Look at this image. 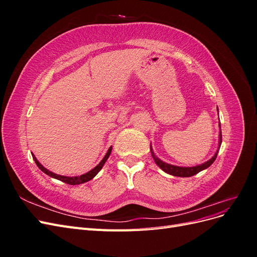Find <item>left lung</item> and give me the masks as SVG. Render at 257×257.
Returning a JSON list of instances; mask_svg holds the SVG:
<instances>
[{
    "instance_id": "obj_1",
    "label": "left lung",
    "mask_w": 257,
    "mask_h": 257,
    "mask_svg": "<svg viewBox=\"0 0 257 257\" xmlns=\"http://www.w3.org/2000/svg\"><path fill=\"white\" fill-rule=\"evenodd\" d=\"M220 126V130H221V124H219ZM221 144H222V132L220 131V138H219V149L221 147ZM150 149H151V154H152V158L153 160L155 161V163H157V165L162 169L164 170L165 173L169 174V175H173V176H176V177H192L194 175L198 174L199 172H201V170H204L206 168H208L210 165L212 164V163L215 161L216 159V155H217V152H219V149H217V151L215 152V154L213 155V157L210 159L209 161L205 162L204 164H200V165H197V166H194V167H180V166H175V165H170V164H167V163L161 161L159 158H157V155H155L152 151V148L150 146Z\"/></svg>"
}]
</instances>
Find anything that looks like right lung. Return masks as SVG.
I'll use <instances>...</instances> for the list:
<instances>
[{
    "label": "right lung",
    "instance_id": "obj_1",
    "mask_svg": "<svg viewBox=\"0 0 257 257\" xmlns=\"http://www.w3.org/2000/svg\"><path fill=\"white\" fill-rule=\"evenodd\" d=\"M110 153H111V147L109 148V149H108V151H107L106 155L104 157V159L99 162V164H98L97 166H95L92 170H90L89 173L84 174V175H81V176H79V177H66V176H61V175L53 174L52 172H50V170L46 169V168L41 164V163L37 161V159L35 158L34 154H32V157H33V160H34L35 163H36V165L38 166V168H40V169L42 170V172H44L46 175L50 176L51 178L58 179V180H60V181H62V182H65V183H67V184L76 185V184H81V183H84V182H88V181L91 180V179L94 178V177L98 174L99 170L103 168V166H104V164L106 163L107 159L109 158Z\"/></svg>",
    "mask_w": 257,
    "mask_h": 257
}]
</instances>
